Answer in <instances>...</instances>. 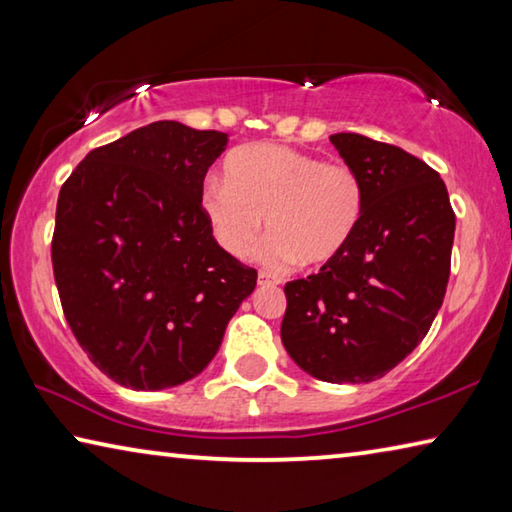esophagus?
Returning <instances> with one entry per match:
<instances>
[{"label": "esophagus", "mask_w": 512, "mask_h": 512, "mask_svg": "<svg viewBox=\"0 0 512 512\" xmlns=\"http://www.w3.org/2000/svg\"><path fill=\"white\" fill-rule=\"evenodd\" d=\"M257 282L262 284H280V280H277V277H273L271 273H266V271H259V275H257Z\"/></svg>", "instance_id": "esophagus-1"}]
</instances>
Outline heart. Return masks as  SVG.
<instances>
[{
  "label": "heart",
  "instance_id": "obj_1",
  "mask_svg": "<svg viewBox=\"0 0 512 512\" xmlns=\"http://www.w3.org/2000/svg\"><path fill=\"white\" fill-rule=\"evenodd\" d=\"M228 178L205 180L201 205L225 253L244 257L259 246L268 266L318 268L339 257L363 214L359 173L280 144H250L230 155Z\"/></svg>",
  "mask_w": 512,
  "mask_h": 512
}]
</instances>
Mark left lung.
<instances>
[{"instance_id":"1","label":"left lung","mask_w":512,"mask_h":512,"mask_svg":"<svg viewBox=\"0 0 512 512\" xmlns=\"http://www.w3.org/2000/svg\"><path fill=\"white\" fill-rule=\"evenodd\" d=\"M363 185L348 248L284 287L282 343L311 377L366 384L427 336L443 305L456 216L438 171L400 146L357 133L329 137Z\"/></svg>"}]
</instances>
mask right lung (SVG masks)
<instances>
[{
	"instance_id": "obj_1",
	"label": "right lung",
	"mask_w": 512,
	"mask_h": 512,
	"mask_svg": "<svg viewBox=\"0 0 512 512\" xmlns=\"http://www.w3.org/2000/svg\"><path fill=\"white\" fill-rule=\"evenodd\" d=\"M228 135L153 121L90 151L60 187L51 262L65 318L101 372L162 391L207 368L257 271L201 205Z\"/></svg>"
}]
</instances>
